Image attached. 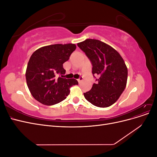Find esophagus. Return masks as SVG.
Instances as JSON below:
<instances>
[{
    "label": "esophagus",
    "instance_id": "esophagus-1",
    "mask_svg": "<svg viewBox=\"0 0 157 157\" xmlns=\"http://www.w3.org/2000/svg\"><path fill=\"white\" fill-rule=\"evenodd\" d=\"M82 77H80V78H79L78 79V83H80L81 82V81L82 80Z\"/></svg>",
    "mask_w": 157,
    "mask_h": 157
}]
</instances>
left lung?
I'll list each match as a JSON object with an SVG mask.
<instances>
[{
	"label": "left lung",
	"mask_w": 157,
	"mask_h": 157,
	"mask_svg": "<svg viewBox=\"0 0 157 157\" xmlns=\"http://www.w3.org/2000/svg\"><path fill=\"white\" fill-rule=\"evenodd\" d=\"M77 45L91 61L92 74L99 77L92 89L84 93V98L96 107L112 105L126 86L128 69L124 59L115 49L99 40L86 39Z\"/></svg>",
	"instance_id": "obj_1"
}]
</instances>
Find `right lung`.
Here are the masks:
<instances>
[{"label":"right lung","instance_id":"1","mask_svg":"<svg viewBox=\"0 0 157 157\" xmlns=\"http://www.w3.org/2000/svg\"><path fill=\"white\" fill-rule=\"evenodd\" d=\"M75 44L45 46L33 52L27 64L26 81L36 100L43 105H52L67 98L70 88L78 84L74 78H64L63 64L75 50Z\"/></svg>","mask_w":157,"mask_h":157}]
</instances>
